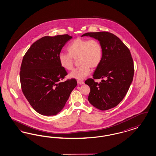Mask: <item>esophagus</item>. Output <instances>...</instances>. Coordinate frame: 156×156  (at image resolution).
I'll return each instance as SVG.
<instances>
[{"label":"esophagus","instance_id":"34e87169","mask_svg":"<svg viewBox=\"0 0 156 156\" xmlns=\"http://www.w3.org/2000/svg\"><path fill=\"white\" fill-rule=\"evenodd\" d=\"M77 82H78V83L79 85H83V84H84V82H83V81H77Z\"/></svg>","mask_w":156,"mask_h":156}]
</instances>
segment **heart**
Returning a JSON list of instances; mask_svg holds the SVG:
<instances>
[{
	"label": "heart",
	"mask_w": 156,
	"mask_h": 156,
	"mask_svg": "<svg viewBox=\"0 0 156 156\" xmlns=\"http://www.w3.org/2000/svg\"><path fill=\"white\" fill-rule=\"evenodd\" d=\"M67 51L69 54H59V63L65 70H71L74 67L73 59L78 58V63L81 65L70 74L71 78L78 80L86 78L90 74V67L96 68L102 60V45L97 40L76 38L68 46Z\"/></svg>",
	"instance_id": "obj_1"
}]
</instances>
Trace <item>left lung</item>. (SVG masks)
I'll list each match as a JSON object with an SVG mask.
<instances>
[{
    "label": "left lung",
    "instance_id": "1",
    "mask_svg": "<svg viewBox=\"0 0 156 156\" xmlns=\"http://www.w3.org/2000/svg\"><path fill=\"white\" fill-rule=\"evenodd\" d=\"M97 40L102 45V58L85 84L90 88L88 100L101 111L117 106L129 90L133 80L134 62L129 49L121 40L107 32L86 33L81 36ZM102 79L98 84L94 79Z\"/></svg>",
    "mask_w": 156,
    "mask_h": 156
}]
</instances>
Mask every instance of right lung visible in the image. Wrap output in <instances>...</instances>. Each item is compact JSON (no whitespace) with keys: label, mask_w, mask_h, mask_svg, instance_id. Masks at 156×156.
Instances as JSON below:
<instances>
[{"label":"right lung","mask_w":156,"mask_h":156,"mask_svg":"<svg viewBox=\"0 0 156 156\" xmlns=\"http://www.w3.org/2000/svg\"><path fill=\"white\" fill-rule=\"evenodd\" d=\"M72 38L68 34L43 37L33 44L23 58L20 75L22 90L41 115L59 113L77 85L74 78L61 81L67 73L58 59L62 49Z\"/></svg>","instance_id":"obj_1"}]
</instances>
